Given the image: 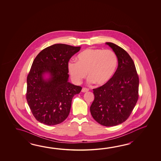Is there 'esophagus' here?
Returning <instances> with one entry per match:
<instances>
[{
	"label": "esophagus",
	"mask_w": 161,
	"mask_h": 161,
	"mask_svg": "<svg viewBox=\"0 0 161 161\" xmlns=\"http://www.w3.org/2000/svg\"><path fill=\"white\" fill-rule=\"evenodd\" d=\"M89 89L86 88V87H83L82 89V92H87L89 91Z\"/></svg>",
	"instance_id": "34e87169"
}]
</instances>
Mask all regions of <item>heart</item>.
I'll list each match as a JSON object with an SVG mask.
<instances>
[{
    "label": "heart",
    "mask_w": 161,
    "mask_h": 161,
    "mask_svg": "<svg viewBox=\"0 0 161 161\" xmlns=\"http://www.w3.org/2000/svg\"><path fill=\"white\" fill-rule=\"evenodd\" d=\"M117 65V56L113 51L87 49L77 56L76 62H69L68 71L75 83L82 82L87 72L90 83L101 86L112 78Z\"/></svg>",
    "instance_id": "heart-1"
}]
</instances>
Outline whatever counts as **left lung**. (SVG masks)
Returning <instances> with one entry per match:
<instances>
[{
	"label": "left lung",
	"mask_w": 161,
	"mask_h": 161,
	"mask_svg": "<svg viewBox=\"0 0 161 161\" xmlns=\"http://www.w3.org/2000/svg\"><path fill=\"white\" fill-rule=\"evenodd\" d=\"M106 44L116 54L118 67L109 82L93 89L94 100L90 113L97 123L112 127L123 123L130 116L139 98V79L127 52L112 42Z\"/></svg>",
	"instance_id": "left-lung-1"
}]
</instances>
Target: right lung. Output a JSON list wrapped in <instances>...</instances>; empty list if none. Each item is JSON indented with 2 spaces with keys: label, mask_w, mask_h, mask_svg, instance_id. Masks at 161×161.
<instances>
[{
  "label": "right lung",
  "mask_w": 161,
  "mask_h": 161,
  "mask_svg": "<svg viewBox=\"0 0 161 161\" xmlns=\"http://www.w3.org/2000/svg\"><path fill=\"white\" fill-rule=\"evenodd\" d=\"M80 47L56 44L45 48L34 58L27 77L26 99L35 119L48 125L61 123L69 116L73 97L82 87L68 82V63ZM50 73L48 80L43 78Z\"/></svg>",
  "instance_id": "obj_1"
}]
</instances>
